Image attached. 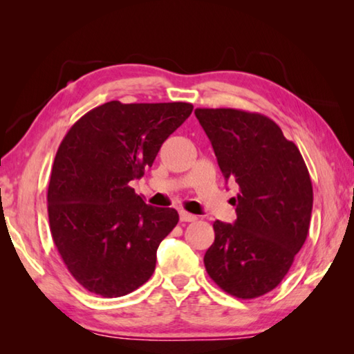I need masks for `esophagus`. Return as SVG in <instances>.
Wrapping results in <instances>:
<instances>
[{
  "label": "esophagus",
  "mask_w": 354,
  "mask_h": 354,
  "mask_svg": "<svg viewBox=\"0 0 354 354\" xmlns=\"http://www.w3.org/2000/svg\"><path fill=\"white\" fill-rule=\"evenodd\" d=\"M179 220H181V221H195L196 215H192L189 212L181 211V212H179Z\"/></svg>",
  "instance_id": "1"
}]
</instances>
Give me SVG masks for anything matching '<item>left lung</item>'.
Masks as SVG:
<instances>
[{
  "instance_id": "1",
  "label": "left lung",
  "mask_w": 354,
  "mask_h": 354,
  "mask_svg": "<svg viewBox=\"0 0 354 354\" xmlns=\"http://www.w3.org/2000/svg\"><path fill=\"white\" fill-rule=\"evenodd\" d=\"M215 158L239 194L234 223L214 221L205 254L209 277L237 298L273 290L308 237L313 183L297 145L266 115L239 109H196Z\"/></svg>"
}]
</instances>
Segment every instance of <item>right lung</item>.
I'll use <instances>...</instances> for the list:
<instances>
[{
    "instance_id": "1",
    "label": "right lung",
    "mask_w": 354,
    "mask_h": 354,
    "mask_svg": "<svg viewBox=\"0 0 354 354\" xmlns=\"http://www.w3.org/2000/svg\"><path fill=\"white\" fill-rule=\"evenodd\" d=\"M192 109L190 103L109 101L64 137L48 185V218L59 254L84 289L123 297L151 278L156 251L179 215L147 205L129 183L153 165Z\"/></svg>"
}]
</instances>
